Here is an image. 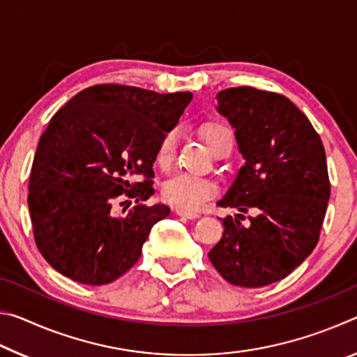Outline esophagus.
<instances>
[{
	"label": "esophagus",
	"instance_id": "34e87169",
	"mask_svg": "<svg viewBox=\"0 0 357 357\" xmlns=\"http://www.w3.org/2000/svg\"><path fill=\"white\" fill-rule=\"evenodd\" d=\"M176 214L181 215V217H185V219H198V217H200L197 213H192V211H185L183 208H176Z\"/></svg>",
	"mask_w": 357,
	"mask_h": 357
}]
</instances>
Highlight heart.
<instances>
[{
	"label": "heart",
	"mask_w": 357,
	"mask_h": 357,
	"mask_svg": "<svg viewBox=\"0 0 357 357\" xmlns=\"http://www.w3.org/2000/svg\"><path fill=\"white\" fill-rule=\"evenodd\" d=\"M202 135L211 151L219 148L222 143L233 142L231 132L219 123H208L203 126ZM176 132H168L162 138L155 151V162L160 167H167L173 160L176 149ZM215 185L208 179L193 176L190 173H179L170 178L164 185V197L167 202L176 204L178 208L195 211L214 195Z\"/></svg>",
	"instance_id": "obj_1"
}]
</instances>
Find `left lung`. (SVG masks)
Returning <instances> with one entry per match:
<instances>
[{"instance_id": "left-lung-1", "label": "left lung", "mask_w": 357, "mask_h": 357, "mask_svg": "<svg viewBox=\"0 0 357 357\" xmlns=\"http://www.w3.org/2000/svg\"><path fill=\"white\" fill-rule=\"evenodd\" d=\"M244 165L217 204L253 209L249 223L223 217L208 257L223 279L259 288L285 279L315 249L331 195L321 138L285 96L250 86L217 94ZM241 215V214H238Z\"/></svg>"}]
</instances>
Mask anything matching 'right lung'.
I'll use <instances>...</instances> for the list:
<instances>
[{"instance_id": "add662e5", "label": "right lung", "mask_w": 357, "mask_h": 357, "mask_svg": "<svg viewBox=\"0 0 357 357\" xmlns=\"http://www.w3.org/2000/svg\"><path fill=\"white\" fill-rule=\"evenodd\" d=\"M192 98L98 84L50 119L36 149L28 208L36 244L53 269L105 285L138 261L151 228L170 215L167 204H142L154 193L155 151ZM123 192L137 204L119 216Z\"/></svg>"}]
</instances>
